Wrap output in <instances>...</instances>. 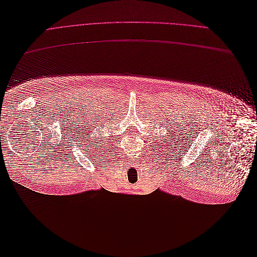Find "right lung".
<instances>
[{"instance_id":"obj_1","label":"right lung","mask_w":257,"mask_h":257,"mask_svg":"<svg viewBox=\"0 0 257 257\" xmlns=\"http://www.w3.org/2000/svg\"><path fill=\"white\" fill-rule=\"evenodd\" d=\"M89 126H90V125H89ZM88 132H90V131H89V130H88ZM92 133H93V132H91V134H92Z\"/></svg>"}]
</instances>
